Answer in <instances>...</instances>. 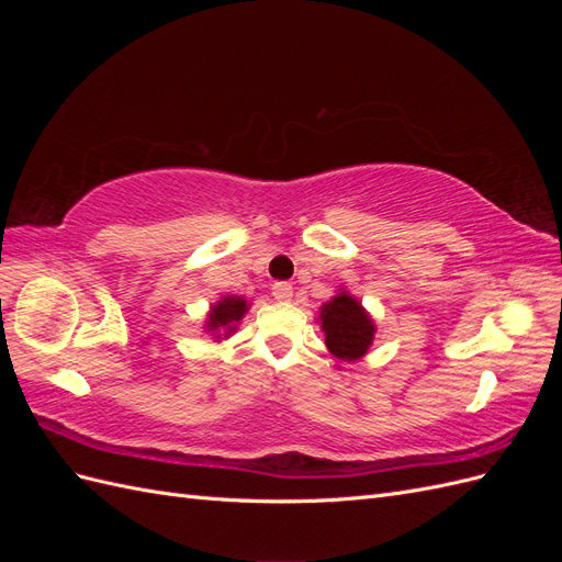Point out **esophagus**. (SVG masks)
<instances>
[{
  "label": "esophagus",
  "mask_w": 562,
  "mask_h": 562,
  "mask_svg": "<svg viewBox=\"0 0 562 562\" xmlns=\"http://www.w3.org/2000/svg\"><path fill=\"white\" fill-rule=\"evenodd\" d=\"M271 295H274V300L279 302H285L293 297V285L288 281H277L274 285H271Z\"/></svg>",
  "instance_id": "esophagus-1"
}]
</instances>
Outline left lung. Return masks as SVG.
Segmentation results:
<instances>
[{"label":"left lung","instance_id":"left-lung-1","mask_svg":"<svg viewBox=\"0 0 562 562\" xmlns=\"http://www.w3.org/2000/svg\"><path fill=\"white\" fill-rule=\"evenodd\" d=\"M321 328L326 333V345L330 353L342 361H356L372 345L375 326L363 312V307L347 293H339L321 310Z\"/></svg>","mask_w":562,"mask_h":562}]
</instances>
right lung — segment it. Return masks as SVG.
I'll return each instance as SVG.
<instances>
[{
  "label": "right lung",
  "instance_id": "right-lung-1",
  "mask_svg": "<svg viewBox=\"0 0 562 562\" xmlns=\"http://www.w3.org/2000/svg\"><path fill=\"white\" fill-rule=\"evenodd\" d=\"M246 312V300L241 297H225L220 300L215 307L211 310V316H209V328L211 330H220V328H227L232 333V323L241 321Z\"/></svg>",
  "mask_w": 562,
  "mask_h": 562
}]
</instances>
